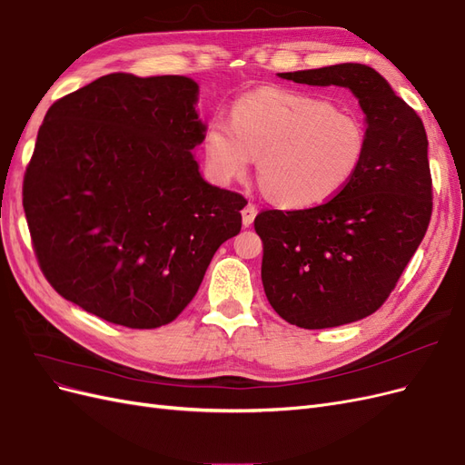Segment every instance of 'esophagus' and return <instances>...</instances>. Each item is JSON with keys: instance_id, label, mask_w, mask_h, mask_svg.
Here are the masks:
<instances>
[{"instance_id": "esophagus-1", "label": "esophagus", "mask_w": 465, "mask_h": 465, "mask_svg": "<svg viewBox=\"0 0 465 465\" xmlns=\"http://www.w3.org/2000/svg\"><path fill=\"white\" fill-rule=\"evenodd\" d=\"M258 215V207L254 203H248L244 209H242V224L244 227H250L252 223H254V217Z\"/></svg>"}]
</instances>
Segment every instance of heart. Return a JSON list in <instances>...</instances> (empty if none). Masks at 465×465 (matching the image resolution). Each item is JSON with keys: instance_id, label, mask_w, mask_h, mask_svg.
Instances as JSON below:
<instances>
[{"instance_id": "heart-1", "label": "heart", "mask_w": 465, "mask_h": 465, "mask_svg": "<svg viewBox=\"0 0 465 465\" xmlns=\"http://www.w3.org/2000/svg\"><path fill=\"white\" fill-rule=\"evenodd\" d=\"M367 128L353 112L320 96L265 87L238 98L231 120L205 130V154L221 182L242 178L256 159L263 193L283 207L330 200L357 174Z\"/></svg>"}]
</instances>
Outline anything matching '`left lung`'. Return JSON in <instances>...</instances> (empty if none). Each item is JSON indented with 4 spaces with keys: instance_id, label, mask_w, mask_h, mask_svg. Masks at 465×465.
<instances>
[{
    "instance_id": "left-lung-1",
    "label": "left lung",
    "mask_w": 465,
    "mask_h": 465,
    "mask_svg": "<svg viewBox=\"0 0 465 465\" xmlns=\"http://www.w3.org/2000/svg\"><path fill=\"white\" fill-rule=\"evenodd\" d=\"M279 77L347 87L367 114V153L333 198L308 209H265L262 283L273 311L304 330L343 326L376 312L396 289L429 229V142L417 112L362 64Z\"/></svg>"
}]
</instances>
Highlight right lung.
<instances>
[{
  "instance_id": "obj_1",
  "label": "right lung",
  "mask_w": 465,
  "mask_h": 465,
  "mask_svg": "<svg viewBox=\"0 0 465 465\" xmlns=\"http://www.w3.org/2000/svg\"><path fill=\"white\" fill-rule=\"evenodd\" d=\"M198 83L110 74L55 101L23 180L35 256L54 291L110 323H171L217 248L241 232L242 193L211 186L192 149Z\"/></svg>"
}]
</instances>
